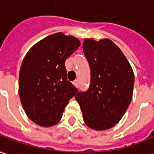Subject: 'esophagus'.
Segmentation results:
<instances>
[{
  "label": "esophagus",
  "mask_w": 154,
  "mask_h": 154,
  "mask_svg": "<svg viewBox=\"0 0 154 154\" xmlns=\"http://www.w3.org/2000/svg\"><path fill=\"white\" fill-rule=\"evenodd\" d=\"M73 84H74V86H75V87H79V81H78V80H75L73 82Z\"/></svg>",
  "instance_id": "esophagus-1"
}]
</instances>
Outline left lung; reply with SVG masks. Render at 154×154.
Returning <instances> with one entry per match:
<instances>
[{"mask_svg": "<svg viewBox=\"0 0 154 154\" xmlns=\"http://www.w3.org/2000/svg\"><path fill=\"white\" fill-rule=\"evenodd\" d=\"M82 47L90 66L91 83L75 99L86 125L106 130L119 122L131 102L134 72L122 51L108 38H85Z\"/></svg>", "mask_w": 154, "mask_h": 154, "instance_id": "8db88e82", "label": "left lung"}]
</instances>
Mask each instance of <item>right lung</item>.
<instances>
[{"label": "right lung", "mask_w": 154, "mask_h": 154, "mask_svg": "<svg viewBox=\"0 0 154 154\" xmlns=\"http://www.w3.org/2000/svg\"><path fill=\"white\" fill-rule=\"evenodd\" d=\"M81 45L73 36L56 33L29 50L22 62L19 95L33 122L49 127L59 122L77 89L67 81L65 61Z\"/></svg>", "instance_id": "add662e5"}]
</instances>
